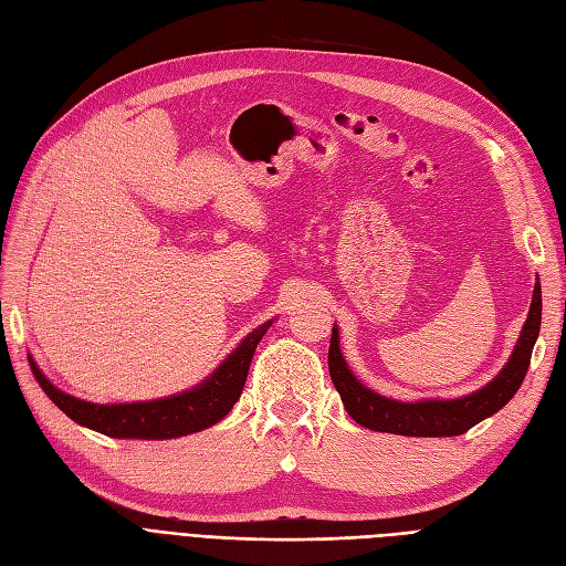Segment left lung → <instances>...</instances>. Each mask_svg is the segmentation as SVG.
Masks as SVG:
<instances>
[{
    "label": "left lung",
    "mask_w": 566,
    "mask_h": 566,
    "mask_svg": "<svg viewBox=\"0 0 566 566\" xmlns=\"http://www.w3.org/2000/svg\"><path fill=\"white\" fill-rule=\"evenodd\" d=\"M541 331V283L534 287V300H531L528 318L515 352H512L507 366L501 370L495 380H491L484 389H479L470 397L451 399V401H416L403 403L385 399L380 394L370 391L358 382L352 370L347 368L345 358L339 354L337 328H333L331 349H328V368L331 380L345 403L347 413L373 432H391L403 437H458L465 434L470 427L482 422L484 418L501 410L512 397H515L524 375L531 364V352H534L536 337Z\"/></svg>",
    "instance_id": "8db88e82"
}]
</instances>
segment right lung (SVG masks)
I'll return each mask as SVG.
<instances>
[{"label":"right lung","mask_w":566,"mask_h":566,"mask_svg":"<svg viewBox=\"0 0 566 566\" xmlns=\"http://www.w3.org/2000/svg\"><path fill=\"white\" fill-rule=\"evenodd\" d=\"M271 321L252 331L224 364H221L208 380L191 391L177 394V397L144 403H119V406H101L71 397L51 385L42 370L30 358V368L46 397L54 401L63 413L115 439H175L191 432H200L205 427H212L224 418L233 403L241 399L250 361L256 345L269 331Z\"/></svg>","instance_id":"add662e5"}]
</instances>
